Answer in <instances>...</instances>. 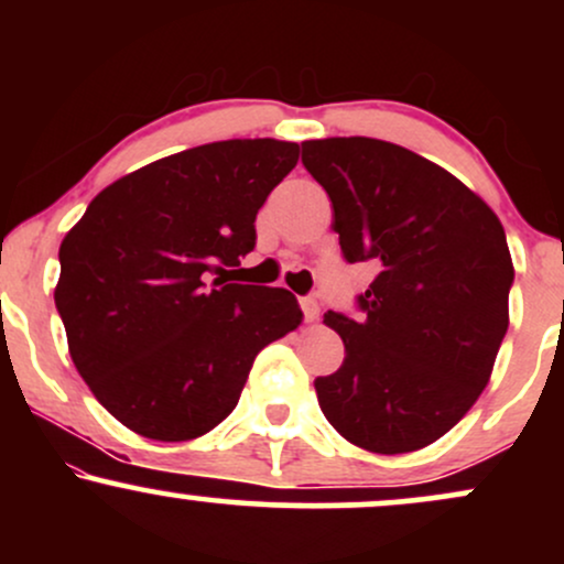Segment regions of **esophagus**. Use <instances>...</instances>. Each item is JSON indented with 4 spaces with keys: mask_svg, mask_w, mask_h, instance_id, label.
Wrapping results in <instances>:
<instances>
[{
    "mask_svg": "<svg viewBox=\"0 0 564 564\" xmlns=\"http://www.w3.org/2000/svg\"><path fill=\"white\" fill-rule=\"evenodd\" d=\"M300 304H302V313H304V318H307L310 323H313L315 318H318V313H321V304L315 302L313 296H302Z\"/></svg>",
    "mask_w": 564,
    "mask_h": 564,
    "instance_id": "esophagus-1",
    "label": "esophagus"
}]
</instances>
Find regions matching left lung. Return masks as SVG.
<instances>
[{
  "mask_svg": "<svg viewBox=\"0 0 564 564\" xmlns=\"http://www.w3.org/2000/svg\"><path fill=\"white\" fill-rule=\"evenodd\" d=\"M302 164L332 198L347 262L371 260L364 318L328 310L345 364L315 379L328 424L358 448L411 453L464 419L509 328L514 264L501 219L435 161L394 142H302Z\"/></svg>",
  "mask_w": 564,
  "mask_h": 564,
  "instance_id": "obj_1",
  "label": "left lung"
}]
</instances>
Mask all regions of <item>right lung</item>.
Wrapping results in <instances>:
<instances>
[{"label":"right lung","mask_w":564,"mask_h":564,"mask_svg":"<svg viewBox=\"0 0 564 564\" xmlns=\"http://www.w3.org/2000/svg\"><path fill=\"white\" fill-rule=\"evenodd\" d=\"M296 161L286 140L206 142L119 177L66 232L55 307L70 360L127 430L161 443L212 432L257 352L302 323L291 291L223 278Z\"/></svg>","instance_id":"right-lung-1"}]
</instances>
